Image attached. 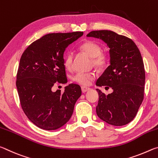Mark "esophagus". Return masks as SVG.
Wrapping results in <instances>:
<instances>
[{"label": "esophagus", "mask_w": 158, "mask_h": 158, "mask_svg": "<svg viewBox=\"0 0 158 158\" xmlns=\"http://www.w3.org/2000/svg\"><path fill=\"white\" fill-rule=\"evenodd\" d=\"M90 89V88H88V87H85V86H82L81 87V91L82 93H85L87 91H89Z\"/></svg>", "instance_id": "1"}]
</instances>
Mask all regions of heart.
Masks as SVG:
<instances>
[{
  "mask_svg": "<svg viewBox=\"0 0 158 158\" xmlns=\"http://www.w3.org/2000/svg\"><path fill=\"white\" fill-rule=\"evenodd\" d=\"M79 49L92 58L93 63L99 68H102L107 63V56L105 53H101V47L97 42L92 40H86L79 46ZM74 53L71 51L67 52L64 56V63L68 69H71L73 66ZM95 78L94 73H77L73 77V80L78 84L88 85L91 84Z\"/></svg>",
  "mask_w": 158,
  "mask_h": 158,
  "instance_id": "obj_1",
  "label": "heart"
}]
</instances>
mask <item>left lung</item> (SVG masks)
<instances>
[{"instance_id":"8db88e82","label":"left lung","mask_w":158,"mask_h":158,"mask_svg":"<svg viewBox=\"0 0 158 158\" xmlns=\"http://www.w3.org/2000/svg\"><path fill=\"white\" fill-rule=\"evenodd\" d=\"M87 37L105 42L109 48V65L96 82L113 92L99 95L96 113L103 121L115 126L128 124L137 115L143 100L145 70L137 45L128 37L111 31H93Z\"/></svg>"}]
</instances>
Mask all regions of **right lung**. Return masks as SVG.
<instances>
[{
	"mask_svg": "<svg viewBox=\"0 0 158 158\" xmlns=\"http://www.w3.org/2000/svg\"><path fill=\"white\" fill-rule=\"evenodd\" d=\"M83 34L45 35L29 45L21 56L16 82L21 105L28 118L41 129L55 130L63 126L81 95L77 84L67 85L63 93L52 89L56 81H68L64 52Z\"/></svg>",
	"mask_w": 158,
	"mask_h": 158,
	"instance_id": "add662e5",
	"label": "right lung"
}]
</instances>
